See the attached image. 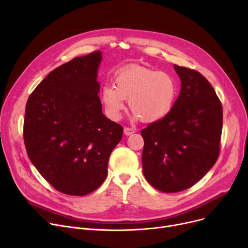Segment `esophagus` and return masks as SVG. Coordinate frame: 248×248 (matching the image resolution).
Returning <instances> with one entry per match:
<instances>
[{"label":"esophagus","mask_w":248,"mask_h":248,"mask_svg":"<svg viewBox=\"0 0 248 248\" xmlns=\"http://www.w3.org/2000/svg\"><path fill=\"white\" fill-rule=\"evenodd\" d=\"M135 133V129H133V128H131V127H124V134L125 135V136H131V135H133Z\"/></svg>","instance_id":"obj_1"}]
</instances>
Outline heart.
<instances>
[{
	"mask_svg": "<svg viewBox=\"0 0 248 248\" xmlns=\"http://www.w3.org/2000/svg\"><path fill=\"white\" fill-rule=\"evenodd\" d=\"M177 94L174 77L164 71L131 65L114 76V86L106 85L101 98L112 120H119L124 109V100L134 112V120L155 123L163 120L173 108Z\"/></svg>",
	"mask_w": 248,
	"mask_h": 248,
	"instance_id": "b5f03b06",
	"label": "heart"
}]
</instances>
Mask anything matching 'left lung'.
<instances>
[{
  "mask_svg": "<svg viewBox=\"0 0 248 248\" xmlns=\"http://www.w3.org/2000/svg\"><path fill=\"white\" fill-rule=\"evenodd\" d=\"M174 68L181 90L172 110L140 132L142 173L165 193L192 187L214 166L223 123L222 106L209 81L193 69Z\"/></svg>",
  "mask_w": 248,
  "mask_h": 248,
  "instance_id": "obj_1",
  "label": "left lung"
}]
</instances>
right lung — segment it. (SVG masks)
Wrapping results in <instances>:
<instances>
[{"label":"right lung","instance_id":"add662e5","mask_svg":"<svg viewBox=\"0 0 248 248\" xmlns=\"http://www.w3.org/2000/svg\"><path fill=\"white\" fill-rule=\"evenodd\" d=\"M101 52L51 71L26 104L24 141L32 164L56 190L84 196L106 180L124 128L102 113L97 71Z\"/></svg>","mask_w":248,"mask_h":248}]
</instances>
